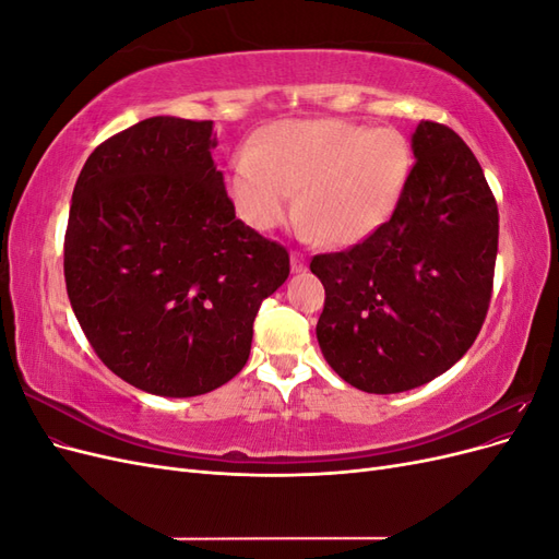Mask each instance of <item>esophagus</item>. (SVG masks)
<instances>
[{
    "label": "esophagus",
    "instance_id": "1",
    "mask_svg": "<svg viewBox=\"0 0 559 559\" xmlns=\"http://www.w3.org/2000/svg\"><path fill=\"white\" fill-rule=\"evenodd\" d=\"M308 267L306 261V253L302 251H292V273H302V270Z\"/></svg>",
    "mask_w": 559,
    "mask_h": 559
}]
</instances>
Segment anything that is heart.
Here are the masks:
<instances>
[{
    "instance_id": "1",
    "label": "heart",
    "mask_w": 559,
    "mask_h": 559,
    "mask_svg": "<svg viewBox=\"0 0 559 559\" xmlns=\"http://www.w3.org/2000/svg\"><path fill=\"white\" fill-rule=\"evenodd\" d=\"M411 173V148L392 128L337 118L280 121L230 160L228 193L245 224L280 226L294 210L326 245H354L394 212Z\"/></svg>"
}]
</instances>
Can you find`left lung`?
<instances>
[{"label":"left lung","mask_w":559,"mask_h":559,"mask_svg":"<svg viewBox=\"0 0 559 559\" xmlns=\"http://www.w3.org/2000/svg\"><path fill=\"white\" fill-rule=\"evenodd\" d=\"M413 154L392 218L310 263L326 289L321 354L368 394L408 392L445 373L478 337L492 298L499 210L480 163L433 121L413 132Z\"/></svg>","instance_id":"8db88e82"}]
</instances>
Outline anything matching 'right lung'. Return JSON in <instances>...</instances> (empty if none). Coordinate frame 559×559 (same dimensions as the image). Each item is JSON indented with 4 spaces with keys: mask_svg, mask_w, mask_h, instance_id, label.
<instances>
[{
    "mask_svg": "<svg viewBox=\"0 0 559 559\" xmlns=\"http://www.w3.org/2000/svg\"><path fill=\"white\" fill-rule=\"evenodd\" d=\"M212 121L154 116L114 134L76 179L64 233L72 310L103 364L156 396H200L249 359L289 251L235 216Z\"/></svg>",
    "mask_w": 559,
    "mask_h": 559,
    "instance_id": "add662e5",
    "label": "right lung"
}]
</instances>
